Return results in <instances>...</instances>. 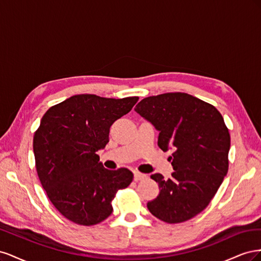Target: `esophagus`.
<instances>
[{"label": "esophagus", "instance_id": "34e87169", "mask_svg": "<svg viewBox=\"0 0 261 261\" xmlns=\"http://www.w3.org/2000/svg\"><path fill=\"white\" fill-rule=\"evenodd\" d=\"M146 178V175L143 174V173H139V172H135L134 173V179L135 180H141V179H145Z\"/></svg>", "mask_w": 261, "mask_h": 261}]
</instances>
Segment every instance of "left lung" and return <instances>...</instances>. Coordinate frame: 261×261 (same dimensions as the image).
<instances>
[{"mask_svg":"<svg viewBox=\"0 0 261 261\" xmlns=\"http://www.w3.org/2000/svg\"><path fill=\"white\" fill-rule=\"evenodd\" d=\"M135 111L159 130V148L173 149L172 177L150 176L160 193L147 203L149 211L167 223L194 218L208 206L228 170L231 137L222 115L185 92L147 97Z\"/></svg>","mask_w":261,"mask_h":261,"instance_id":"obj_1","label":"left lung"}]
</instances>
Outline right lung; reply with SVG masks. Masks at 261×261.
Returning <instances> with one entry per match:
<instances>
[{"mask_svg":"<svg viewBox=\"0 0 261 261\" xmlns=\"http://www.w3.org/2000/svg\"><path fill=\"white\" fill-rule=\"evenodd\" d=\"M138 97L76 94L51 107L34 135L37 174L53 206L72 222L90 226L113 211L112 200L133 173L108 170L96 153L109 143L111 125L127 114Z\"/></svg>","mask_w":261,"mask_h":261,"instance_id":"1","label":"right lung"}]
</instances>
